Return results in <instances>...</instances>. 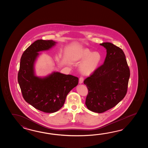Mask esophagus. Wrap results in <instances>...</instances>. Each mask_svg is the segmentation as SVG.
Masks as SVG:
<instances>
[{"mask_svg": "<svg viewBox=\"0 0 148 148\" xmlns=\"http://www.w3.org/2000/svg\"><path fill=\"white\" fill-rule=\"evenodd\" d=\"M83 82H84V78L83 77H80L79 78V83L80 84H82L83 83Z\"/></svg>", "mask_w": 148, "mask_h": 148, "instance_id": "obj_1", "label": "esophagus"}]
</instances>
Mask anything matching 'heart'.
Masks as SVG:
<instances>
[{
  "label": "heart",
  "mask_w": 148,
  "mask_h": 148,
  "mask_svg": "<svg viewBox=\"0 0 148 148\" xmlns=\"http://www.w3.org/2000/svg\"><path fill=\"white\" fill-rule=\"evenodd\" d=\"M73 61L81 63L79 69L82 75H91L97 70L102 60V56L98 51L92 52L87 48L82 49L75 54Z\"/></svg>",
  "instance_id": "heart-1"
}]
</instances>
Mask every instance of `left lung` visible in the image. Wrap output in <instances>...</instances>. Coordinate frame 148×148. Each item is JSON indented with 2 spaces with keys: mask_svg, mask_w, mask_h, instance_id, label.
Listing matches in <instances>:
<instances>
[{
  "mask_svg": "<svg viewBox=\"0 0 148 148\" xmlns=\"http://www.w3.org/2000/svg\"><path fill=\"white\" fill-rule=\"evenodd\" d=\"M106 50L104 64L84 80L88 89L85 104L89 110L101 113L125 97L130 76L123 50L110 42L100 44Z\"/></svg>",
  "mask_w": 148,
  "mask_h": 148,
  "instance_id": "obj_1",
  "label": "left lung"
}]
</instances>
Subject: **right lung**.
Masks as SVG:
<instances>
[{
    "label": "right lung",
    "instance_id": "add662e5",
    "mask_svg": "<svg viewBox=\"0 0 148 148\" xmlns=\"http://www.w3.org/2000/svg\"><path fill=\"white\" fill-rule=\"evenodd\" d=\"M57 42L38 40L24 52L18 82L25 101L38 110L54 113L62 107L67 95L78 84V78L54 71L44 77L36 75L35 64L40 52L50 50Z\"/></svg>",
    "mask_w": 148,
    "mask_h": 148
}]
</instances>
